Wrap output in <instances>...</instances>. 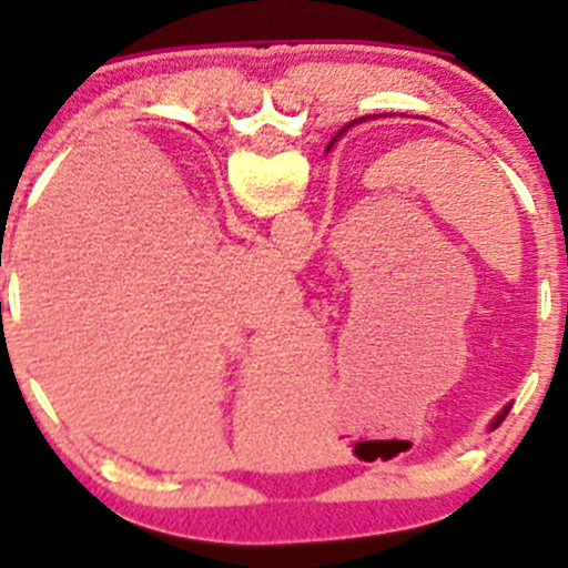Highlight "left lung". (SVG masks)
<instances>
[{
    "label": "left lung",
    "mask_w": 568,
    "mask_h": 568,
    "mask_svg": "<svg viewBox=\"0 0 568 568\" xmlns=\"http://www.w3.org/2000/svg\"><path fill=\"white\" fill-rule=\"evenodd\" d=\"M359 120H363V118H359ZM354 123H357V120H352V123H348V125H346V129H343V131H348V129H352V125H354ZM343 131H341V134H343ZM341 134H337V136H341ZM337 136H335V140H337ZM503 415H506V412H503ZM503 415H500V417H503Z\"/></svg>",
    "instance_id": "1"
}]
</instances>
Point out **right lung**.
I'll return each mask as SVG.
<instances>
[{"instance_id": "add662e5", "label": "right lung", "mask_w": 568, "mask_h": 568, "mask_svg": "<svg viewBox=\"0 0 568 568\" xmlns=\"http://www.w3.org/2000/svg\"><path fill=\"white\" fill-rule=\"evenodd\" d=\"M332 142H335V140H332ZM332 142H329V145H332Z\"/></svg>"}]
</instances>
